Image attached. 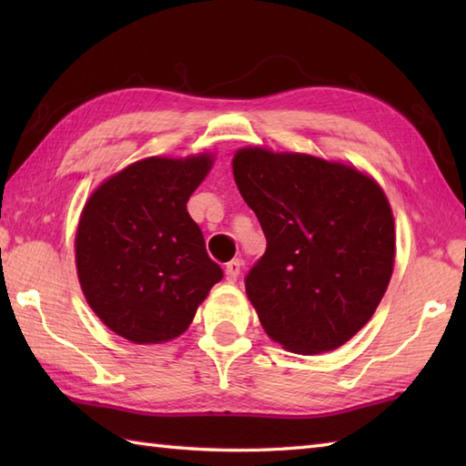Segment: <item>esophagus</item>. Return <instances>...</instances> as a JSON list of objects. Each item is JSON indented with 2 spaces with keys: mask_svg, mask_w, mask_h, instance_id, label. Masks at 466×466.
I'll return each instance as SVG.
<instances>
[{
  "mask_svg": "<svg viewBox=\"0 0 466 466\" xmlns=\"http://www.w3.org/2000/svg\"><path fill=\"white\" fill-rule=\"evenodd\" d=\"M240 268H242V260L234 258L226 264V280L228 282H236V279L240 276Z\"/></svg>",
  "mask_w": 466,
  "mask_h": 466,
  "instance_id": "esophagus-1",
  "label": "esophagus"
}]
</instances>
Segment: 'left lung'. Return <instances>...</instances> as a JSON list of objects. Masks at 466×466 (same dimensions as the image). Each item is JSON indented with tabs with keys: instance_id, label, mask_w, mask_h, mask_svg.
I'll list each match as a JSON object with an SVG mask.
<instances>
[{
	"instance_id": "left-lung-1",
	"label": "left lung",
	"mask_w": 466,
	"mask_h": 466,
	"mask_svg": "<svg viewBox=\"0 0 466 466\" xmlns=\"http://www.w3.org/2000/svg\"><path fill=\"white\" fill-rule=\"evenodd\" d=\"M236 186L264 230L246 294L286 350L339 349L372 319L394 266V218L372 177L309 154L242 147Z\"/></svg>"
}]
</instances>
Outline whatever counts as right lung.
Wrapping results in <instances>:
<instances>
[{
    "mask_svg": "<svg viewBox=\"0 0 466 466\" xmlns=\"http://www.w3.org/2000/svg\"><path fill=\"white\" fill-rule=\"evenodd\" d=\"M210 167V154L146 157L107 177L84 206L77 279L92 310L126 340L180 336L222 280L186 208Z\"/></svg>",
    "mask_w": 466,
    "mask_h": 466,
    "instance_id": "obj_1",
    "label": "right lung"
}]
</instances>
